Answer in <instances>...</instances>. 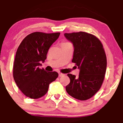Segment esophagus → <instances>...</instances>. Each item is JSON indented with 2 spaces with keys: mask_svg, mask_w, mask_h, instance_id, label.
Listing matches in <instances>:
<instances>
[{
  "mask_svg": "<svg viewBox=\"0 0 123 123\" xmlns=\"http://www.w3.org/2000/svg\"><path fill=\"white\" fill-rule=\"evenodd\" d=\"M63 75H64V74H63V73H59V76H60V77H61V76H63Z\"/></svg>",
  "mask_w": 123,
  "mask_h": 123,
  "instance_id": "esophagus-1",
  "label": "esophagus"
}]
</instances>
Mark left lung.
<instances>
[{
  "instance_id": "1",
  "label": "left lung",
  "mask_w": 123,
  "mask_h": 123,
  "mask_svg": "<svg viewBox=\"0 0 123 123\" xmlns=\"http://www.w3.org/2000/svg\"><path fill=\"white\" fill-rule=\"evenodd\" d=\"M74 46L72 62L80 69L79 75L68 74L70 83L66 86L69 95L80 101L93 97L102 86L107 65L106 56L101 41L84 32L65 33Z\"/></svg>"
}]
</instances>
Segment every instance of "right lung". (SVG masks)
I'll list each match as a JSON object with an SVG mask.
<instances>
[{
  "mask_svg": "<svg viewBox=\"0 0 123 123\" xmlns=\"http://www.w3.org/2000/svg\"><path fill=\"white\" fill-rule=\"evenodd\" d=\"M60 35V32H33L26 36L18 47L12 69L13 77L26 97H42L47 92L49 84L58 76L56 72H46L39 66L40 61L43 62L47 58L49 49Z\"/></svg>",
  "mask_w": 123,
  "mask_h": 123,
  "instance_id": "add662e5",
  "label": "right lung"
}]
</instances>
